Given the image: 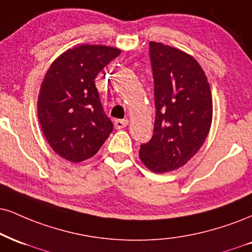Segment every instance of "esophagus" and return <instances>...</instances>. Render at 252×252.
Here are the masks:
<instances>
[{
    "mask_svg": "<svg viewBox=\"0 0 252 252\" xmlns=\"http://www.w3.org/2000/svg\"><path fill=\"white\" fill-rule=\"evenodd\" d=\"M114 126H115V128L116 129H123V128H126V126H128V120H116L115 121V123H114Z\"/></svg>",
    "mask_w": 252,
    "mask_h": 252,
    "instance_id": "34e87169",
    "label": "esophagus"
}]
</instances>
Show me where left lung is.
<instances>
[{
    "instance_id": "left-lung-1",
    "label": "left lung",
    "mask_w": 252,
    "mask_h": 252,
    "mask_svg": "<svg viewBox=\"0 0 252 252\" xmlns=\"http://www.w3.org/2000/svg\"><path fill=\"white\" fill-rule=\"evenodd\" d=\"M155 83L154 135L139 158L156 174L177 170L201 149L213 122V95L204 70L191 55L150 42Z\"/></svg>"
}]
</instances>
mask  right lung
Returning a JSON list of instances; mask_svg holds the SVG:
<instances>
[{"label":"right lung","mask_w":252,"mask_h":252,"mask_svg":"<svg viewBox=\"0 0 252 252\" xmlns=\"http://www.w3.org/2000/svg\"><path fill=\"white\" fill-rule=\"evenodd\" d=\"M121 49L81 44L61 54L42 81L37 116L48 143L71 163L93 157L113 131L103 111L95 78Z\"/></svg>","instance_id":"add662e5"}]
</instances>
